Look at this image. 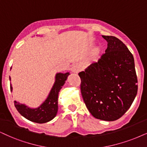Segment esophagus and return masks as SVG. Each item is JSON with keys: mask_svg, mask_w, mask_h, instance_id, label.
<instances>
[{"mask_svg": "<svg viewBox=\"0 0 147 147\" xmlns=\"http://www.w3.org/2000/svg\"><path fill=\"white\" fill-rule=\"evenodd\" d=\"M81 70H82V66H81V65L79 64H75L73 67H72V72H74V73L77 74V73H79V72L81 71Z\"/></svg>", "mask_w": 147, "mask_h": 147, "instance_id": "1", "label": "esophagus"}]
</instances>
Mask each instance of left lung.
Listing matches in <instances>:
<instances>
[{"label": "left lung", "mask_w": 147, "mask_h": 147, "mask_svg": "<svg viewBox=\"0 0 147 147\" xmlns=\"http://www.w3.org/2000/svg\"><path fill=\"white\" fill-rule=\"evenodd\" d=\"M107 49L79 75L86 107L94 117L113 121L125 114L138 91L134 59L125 45L113 36H103Z\"/></svg>", "instance_id": "8db88e82"}]
</instances>
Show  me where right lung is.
Returning <instances> with one entry per match:
<instances>
[{"instance_id":"1","label":"right lung","mask_w":147,"mask_h":147,"mask_svg":"<svg viewBox=\"0 0 147 147\" xmlns=\"http://www.w3.org/2000/svg\"><path fill=\"white\" fill-rule=\"evenodd\" d=\"M70 72L62 73L57 72L55 77V82L50 91L49 95L46 100L37 108H30L24 104H21L17 101H14V105L16 109L24 117L30 121L38 123H45L49 122L56 116L58 111V99L59 92L63 85H64ZM11 81V78H9ZM11 92L13 87L10 84Z\"/></svg>"}]
</instances>
